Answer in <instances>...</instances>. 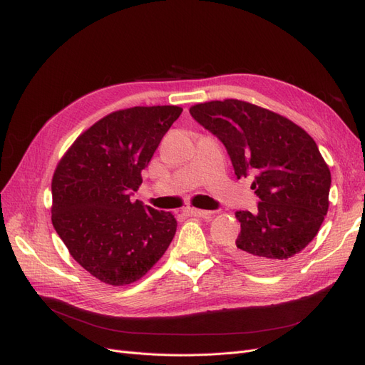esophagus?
Instances as JSON below:
<instances>
[{
    "instance_id": "1",
    "label": "esophagus",
    "mask_w": 365,
    "mask_h": 365,
    "mask_svg": "<svg viewBox=\"0 0 365 365\" xmlns=\"http://www.w3.org/2000/svg\"><path fill=\"white\" fill-rule=\"evenodd\" d=\"M184 212L189 216H196V217H212V212L208 210H200V208H193V207H187Z\"/></svg>"
}]
</instances>
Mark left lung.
<instances>
[{
	"label": "left lung",
	"mask_w": 365,
	"mask_h": 365,
	"mask_svg": "<svg viewBox=\"0 0 365 365\" xmlns=\"http://www.w3.org/2000/svg\"><path fill=\"white\" fill-rule=\"evenodd\" d=\"M190 114L224 143L237 178L254 176L257 212H236L240 233L230 254L254 271L279 269L327 215L330 170L317 143L289 118L237 98L197 103Z\"/></svg>",
	"instance_id": "1"
}]
</instances>
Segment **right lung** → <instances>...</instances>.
<instances>
[{"mask_svg":"<svg viewBox=\"0 0 365 365\" xmlns=\"http://www.w3.org/2000/svg\"><path fill=\"white\" fill-rule=\"evenodd\" d=\"M182 108L134 106L74 140L51 180V222L71 257L106 284L140 280L169 248L176 219L130 201L141 172Z\"/></svg>","mask_w":365,"mask_h":365,"instance_id":"1","label":"right lung"}]
</instances>
